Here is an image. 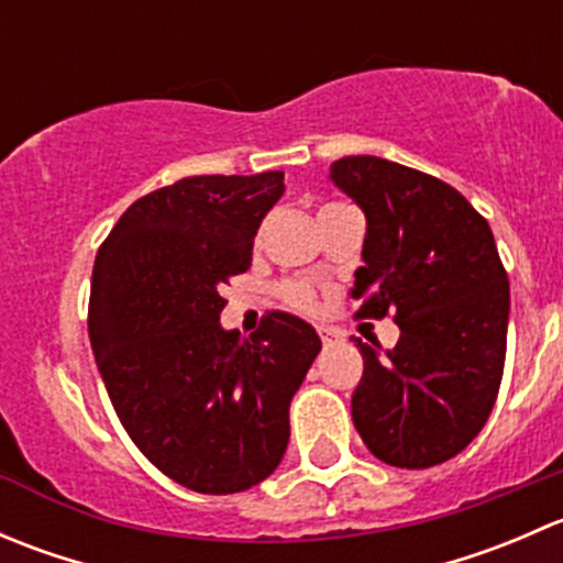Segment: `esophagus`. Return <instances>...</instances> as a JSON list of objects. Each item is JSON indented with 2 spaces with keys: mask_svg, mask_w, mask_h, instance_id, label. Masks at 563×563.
<instances>
[{
  "mask_svg": "<svg viewBox=\"0 0 563 563\" xmlns=\"http://www.w3.org/2000/svg\"><path fill=\"white\" fill-rule=\"evenodd\" d=\"M318 338L323 340V345H329V343H334V340H340V332L332 327H318Z\"/></svg>",
  "mask_w": 563,
  "mask_h": 563,
  "instance_id": "1",
  "label": "esophagus"
}]
</instances>
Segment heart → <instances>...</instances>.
<instances>
[{
  "label": "heart",
  "instance_id": "heart-1",
  "mask_svg": "<svg viewBox=\"0 0 563 563\" xmlns=\"http://www.w3.org/2000/svg\"><path fill=\"white\" fill-rule=\"evenodd\" d=\"M329 207H332V203H329ZM277 291H280L283 302L291 305V308H297V310H313L316 308V291L310 283L283 280L280 286H277Z\"/></svg>",
  "mask_w": 563,
  "mask_h": 563
}]
</instances>
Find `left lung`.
Segmentation results:
<instances>
[{"mask_svg":"<svg viewBox=\"0 0 563 563\" xmlns=\"http://www.w3.org/2000/svg\"><path fill=\"white\" fill-rule=\"evenodd\" d=\"M332 179L367 218L354 316H391L400 327L387 356L354 340L365 371L351 417L378 460L430 468L463 452L493 411L507 356V269L487 220L439 176L351 155Z\"/></svg>","mask_w":563,"mask_h":563,"instance_id":"left-lung-1","label":"left lung"}]
</instances>
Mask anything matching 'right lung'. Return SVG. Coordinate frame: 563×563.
<instances>
[{"instance_id": "obj_1", "label": "right lung", "mask_w": 563, "mask_h": 563, "mask_svg": "<svg viewBox=\"0 0 563 563\" xmlns=\"http://www.w3.org/2000/svg\"><path fill=\"white\" fill-rule=\"evenodd\" d=\"M283 172L185 176L124 209L98 250L89 340L119 422L187 490L264 482L288 446V406L321 351L302 318L269 310L225 332L231 277L250 269Z\"/></svg>"}]
</instances>
